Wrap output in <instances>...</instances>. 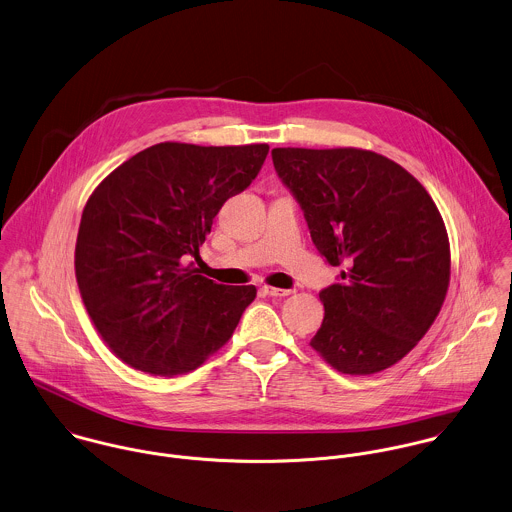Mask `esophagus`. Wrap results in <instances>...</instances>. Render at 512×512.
<instances>
[{"mask_svg": "<svg viewBox=\"0 0 512 512\" xmlns=\"http://www.w3.org/2000/svg\"><path fill=\"white\" fill-rule=\"evenodd\" d=\"M263 293L269 297H289L293 291L291 289H277V287H263Z\"/></svg>", "mask_w": 512, "mask_h": 512, "instance_id": "1", "label": "esophagus"}]
</instances>
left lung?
Returning a JSON list of instances; mask_svg holds the SVG:
<instances>
[{
    "label": "left lung",
    "instance_id": "8db88e82",
    "mask_svg": "<svg viewBox=\"0 0 512 512\" xmlns=\"http://www.w3.org/2000/svg\"><path fill=\"white\" fill-rule=\"evenodd\" d=\"M275 170L305 211L312 243L342 283L320 291L310 346L338 372L400 362L443 307L451 253L443 217L394 160L360 148H275Z\"/></svg>",
    "mask_w": 512,
    "mask_h": 512
}]
</instances>
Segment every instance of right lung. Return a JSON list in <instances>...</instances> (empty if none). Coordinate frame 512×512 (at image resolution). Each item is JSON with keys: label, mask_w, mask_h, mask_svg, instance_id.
Wrapping results in <instances>:
<instances>
[{"label": "right lung", "mask_w": 512, "mask_h": 512, "mask_svg": "<svg viewBox=\"0 0 512 512\" xmlns=\"http://www.w3.org/2000/svg\"><path fill=\"white\" fill-rule=\"evenodd\" d=\"M267 144L160 142L114 172L83 209L75 275L108 348L154 376L196 370L233 334L257 295L186 265L213 217L259 174Z\"/></svg>", "instance_id": "right-lung-1"}]
</instances>
